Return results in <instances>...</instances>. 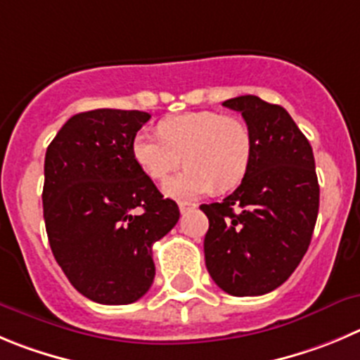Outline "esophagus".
Listing matches in <instances>:
<instances>
[{
	"instance_id": "1",
	"label": "esophagus",
	"mask_w": 360,
	"mask_h": 360,
	"mask_svg": "<svg viewBox=\"0 0 360 360\" xmlns=\"http://www.w3.org/2000/svg\"><path fill=\"white\" fill-rule=\"evenodd\" d=\"M197 207V204L195 202H186V200H181L179 202V211L181 213H188V211H191V210H195Z\"/></svg>"
}]
</instances>
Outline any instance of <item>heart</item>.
Here are the masks:
<instances>
[{"label":"heart","instance_id":"b5f03b06","mask_svg":"<svg viewBox=\"0 0 360 360\" xmlns=\"http://www.w3.org/2000/svg\"><path fill=\"white\" fill-rule=\"evenodd\" d=\"M158 133L139 131L131 153L143 174L165 181L181 165L186 169L165 183L163 190L174 199L206 195L217 184L220 190L240 183L250 160V131L233 115L217 112H188L167 117Z\"/></svg>","mask_w":360,"mask_h":360}]
</instances>
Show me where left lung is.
I'll use <instances>...</instances> for the list:
<instances>
[{"mask_svg": "<svg viewBox=\"0 0 360 360\" xmlns=\"http://www.w3.org/2000/svg\"><path fill=\"white\" fill-rule=\"evenodd\" d=\"M250 131L241 184L221 202L202 204L210 220L204 256L211 278L233 297H257L286 282L311 243L320 207L312 147L278 104L257 96L224 101Z\"/></svg>", "mask_w": 360, "mask_h": 360, "instance_id": "left-lung-1", "label": "left lung"}]
</instances>
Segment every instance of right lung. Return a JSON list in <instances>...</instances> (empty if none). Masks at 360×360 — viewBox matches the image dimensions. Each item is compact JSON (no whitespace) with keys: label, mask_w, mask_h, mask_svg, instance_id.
<instances>
[{"label":"right lung","mask_w":360,"mask_h":360,"mask_svg":"<svg viewBox=\"0 0 360 360\" xmlns=\"http://www.w3.org/2000/svg\"><path fill=\"white\" fill-rule=\"evenodd\" d=\"M150 119L101 108L70 117L44 161L42 206L56 263L83 297L133 304L154 281L153 245L179 220L140 169L131 142Z\"/></svg>","instance_id":"right-lung-1"}]
</instances>
